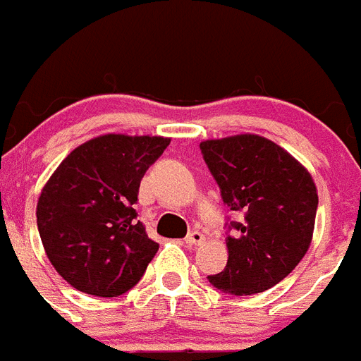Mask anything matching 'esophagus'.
I'll return each instance as SVG.
<instances>
[{"label":"esophagus","mask_w":361,"mask_h":361,"mask_svg":"<svg viewBox=\"0 0 361 361\" xmlns=\"http://www.w3.org/2000/svg\"><path fill=\"white\" fill-rule=\"evenodd\" d=\"M204 241H206V235H204V233H202V231H198V230L189 231V233L185 235L187 245H202Z\"/></svg>","instance_id":"1"}]
</instances>
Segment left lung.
Masks as SVG:
<instances>
[{"label": "left lung", "mask_w": 361, "mask_h": 361, "mask_svg": "<svg viewBox=\"0 0 361 361\" xmlns=\"http://www.w3.org/2000/svg\"><path fill=\"white\" fill-rule=\"evenodd\" d=\"M202 155L237 213L226 222L228 263L207 276L231 295H256L282 282L310 248L317 215V189L291 154L259 135L204 140Z\"/></svg>", "instance_id": "obj_1"}]
</instances>
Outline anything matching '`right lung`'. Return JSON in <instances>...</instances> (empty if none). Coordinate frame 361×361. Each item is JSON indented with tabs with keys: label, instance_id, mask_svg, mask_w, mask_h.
<instances>
[{
	"label": "right lung",
	"instance_id": "1",
	"mask_svg": "<svg viewBox=\"0 0 361 361\" xmlns=\"http://www.w3.org/2000/svg\"><path fill=\"white\" fill-rule=\"evenodd\" d=\"M169 142L102 135L70 152L42 189L37 224L44 250L78 291L118 297L142 278L159 245L133 206L142 176Z\"/></svg>",
	"mask_w": 361,
	"mask_h": 361
}]
</instances>
